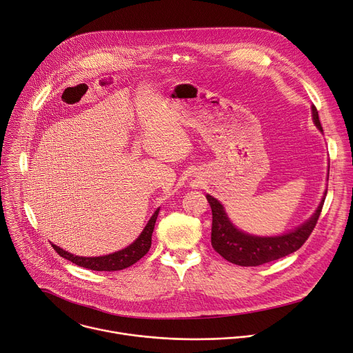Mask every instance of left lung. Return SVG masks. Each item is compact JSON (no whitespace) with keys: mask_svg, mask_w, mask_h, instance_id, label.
I'll return each mask as SVG.
<instances>
[{"mask_svg":"<svg viewBox=\"0 0 353 353\" xmlns=\"http://www.w3.org/2000/svg\"><path fill=\"white\" fill-rule=\"evenodd\" d=\"M311 110L312 121H314L320 132H323L317 108L312 105ZM325 196L327 190L324 192V198L316 213L296 230L276 237H256L239 230L227 217L223 205L210 194H206L213 214L212 245L214 251L219 252L224 259L240 266H258L270 261L281 259L297 251L307 241L319 221Z\"/></svg>","mask_w":353,"mask_h":353,"instance_id":"left-lung-1","label":"left lung"}]
</instances>
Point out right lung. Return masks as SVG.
<instances>
[{
	"label": "right lung",
	"mask_w": 353,
	"mask_h": 353,
	"mask_svg": "<svg viewBox=\"0 0 353 353\" xmlns=\"http://www.w3.org/2000/svg\"><path fill=\"white\" fill-rule=\"evenodd\" d=\"M159 212H160V209H157L154 212V214L148 220L147 225L141 231L139 239L133 244H130L125 250H121V251L109 254V255L91 256V258H88V256H78V255H72V254L59 248L54 244H52V245H53L54 251L60 256L71 261L72 263H75L78 266H83V268L91 269V270H108V272H110V270H121V269L132 266L133 263H136L139 259H141L148 252V250L151 247L152 230H154V225H155L157 216H159Z\"/></svg>",
	"instance_id": "add662e5"
}]
</instances>
